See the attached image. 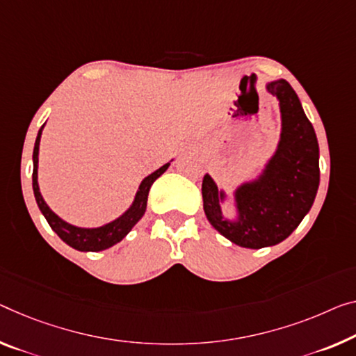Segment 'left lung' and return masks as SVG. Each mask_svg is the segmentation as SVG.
Returning <instances> with one entry per match:
<instances>
[{"mask_svg":"<svg viewBox=\"0 0 356 356\" xmlns=\"http://www.w3.org/2000/svg\"><path fill=\"white\" fill-rule=\"evenodd\" d=\"M266 90L278 100L282 118L280 140L270 159L258 177L240 183L232 195L218 188L209 173L202 181L207 220L232 243L253 250L289 237L314 205L320 184L318 141L298 94L285 79L270 81ZM229 200L234 218L222 210Z\"/></svg>","mask_w":356,"mask_h":356,"instance_id":"1","label":"left lung"}]
</instances>
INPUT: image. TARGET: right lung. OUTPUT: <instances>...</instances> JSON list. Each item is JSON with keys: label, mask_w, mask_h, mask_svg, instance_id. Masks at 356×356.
Listing matches in <instances>:
<instances>
[{"label": "right lung", "mask_w": 356, "mask_h": 356, "mask_svg": "<svg viewBox=\"0 0 356 356\" xmlns=\"http://www.w3.org/2000/svg\"><path fill=\"white\" fill-rule=\"evenodd\" d=\"M44 125L46 124H42L40 132H38L35 149H33V193H35L38 207H40L41 213L44 215L49 226L52 227V231L56 232L65 243L70 245L71 248L78 251H103L106 248H111L113 245L121 242L125 235L132 231L135 224L141 220V216L145 215L147 194H149L152 183L170 167V162H170L163 163L161 168H157L156 172H152L151 175H147L146 178H143V181L138 186V191H136L132 205H130L121 216H118L116 220L109 221L98 227H79L74 226V224L67 222L62 220L57 213H54L51 210V207L46 204L44 197H42L40 191V184H38V162H40V159H38V156H40V141Z\"/></svg>", "instance_id": "add662e5"}]
</instances>
